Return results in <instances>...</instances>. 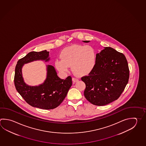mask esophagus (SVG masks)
Wrapping results in <instances>:
<instances>
[{"instance_id":"obj_1","label":"esophagus","mask_w":146,"mask_h":146,"mask_svg":"<svg viewBox=\"0 0 146 146\" xmlns=\"http://www.w3.org/2000/svg\"><path fill=\"white\" fill-rule=\"evenodd\" d=\"M78 80L77 78H75V77H73V78H72V81L73 82V83H74L77 82Z\"/></svg>"}]
</instances>
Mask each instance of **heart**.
I'll list each match as a JSON object with an SVG mask.
<instances>
[{"mask_svg": "<svg viewBox=\"0 0 146 146\" xmlns=\"http://www.w3.org/2000/svg\"><path fill=\"white\" fill-rule=\"evenodd\" d=\"M61 59H57L55 65L59 71L66 72L69 66L78 76L89 74L96 64V55L94 48L89 45H73L64 48L60 53Z\"/></svg>", "mask_w": 146, "mask_h": 146, "instance_id": "b5f03b06", "label": "heart"}]
</instances>
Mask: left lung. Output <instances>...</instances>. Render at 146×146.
<instances>
[{
  "label": "left lung",
  "mask_w": 146,
  "mask_h": 146,
  "mask_svg": "<svg viewBox=\"0 0 146 146\" xmlns=\"http://www.w3.org/2000/svg\"><path fill=\"white\" fill-rule=\"evenodd\" d=\"M81 79L85 83L84 96L89 102L97 106L108 104L118 99L128 83L129 69L127 59L122 53L105 47L96 54L94 70Z\"/></svg>",
  "instance_id": "obj_1"
}]
</instances>
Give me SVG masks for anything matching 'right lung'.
Masks as SVG:
<instances>
[{"label":"right lung","instance_id":"1","mask_svg":"<svg viewBox=\"0 0 146 146\" xmlns=\"http://www.w3.org/2000/svg\"><path fill=\"white\" fill-rule=\"evenodd\" d=\"M49 52H31L17 61L15 69L14 85L17 92L28 104L43 110H52L58 107L67 95L72 85V77L69 76L62 80L57 76L55 68L46 67L47 76L44 83L40 85L31 86L24 82L22 69L25 63L33 61L50 60Z\"/></svg>","mask_w":146,"mask_h":146}]
</instances>
